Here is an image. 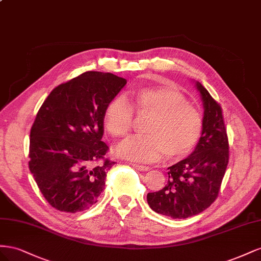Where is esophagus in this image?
<instances>
[{"label":"esophagus","mask_w":261,"mask_h":261,"mask_svg":"<svg viewBox=\"0 0 261 261\" xmlns=\"http://www.w3.org/2000/svg\"><path fill=\"white\" fill-rule=\"evenodd\" d=\"M136 169L140 170V172H147V170H150V167L148 166H144V165H139V164H133L132 165Z\"/></svg>","instance_id":"34e87169"}]
</instances>
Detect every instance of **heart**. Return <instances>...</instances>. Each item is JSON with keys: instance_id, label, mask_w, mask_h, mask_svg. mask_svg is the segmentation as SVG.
<instances>
[{"instance_id": "b5f03b06", "label": "heart", "mask_w": 261, "mask_h": 261, "mask_svg": "<svg viewBox=\"0 0 261 261\" xmlns=\"http://www.w3.org/2000/svg\"><path fill=\"white\" fill-rule=\"evenodd\" d=\"M133 107L139 114H151L144 132L118 145L117 153L124 159L153 163L166 153L168 159L188 155L201 137L203 122L199 111L187 102L175 85L160 83L132 92ZM133 122V110L123 96L111 99L103 110V124L110 136L123 137Z\"/></svg>"}]
</instances>
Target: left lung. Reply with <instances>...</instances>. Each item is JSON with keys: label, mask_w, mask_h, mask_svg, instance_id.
<instances>
[{"label": "left lung", "mask_w": 261, "mask_h": 261, "mask_svg": "<svg viewBox=\"0 0 261 261\" xmlns=\"http://www.w3.org/2000/svg\"><path fill=\"white\" fill-rule=\"evenodd\" d=\"M203 105V128L193 152L168 167L167 185L148 192L147 203L159 214L187 219L204 211L217 199L228 164V140L222 109L210 93L193 81Z\"/></svg>", "instance_id": "left-lung-1"}]
</instances>
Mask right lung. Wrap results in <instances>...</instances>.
<instances>
[{"label":"right lung","mask_w":261,"mask_h":261,"mask_svg":"<svg viewBox=\"0 0 261 261\" xmlns=\"http://www.w3.org/2000/svg\"><path fill=\"white\" fill-rule=\"evenodd\" d=\"M125 84L111 73L89 71L57 86L43 101L31 130L29 170L57 210L85 211L105 189L115 162L100 163L108 151L101 141L103 110Z\"/></svg>","instance_id":"right-lung-1"}]
</instances>
